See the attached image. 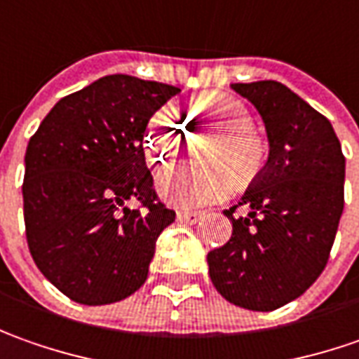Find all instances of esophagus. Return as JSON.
<instances>
[{
  "label": "esophagus",
  "mask_w": 359,
  "mask_h": 359,
  "mask_svg": "<svg viewBox=\"0 0 359 359\" xmlns=\"http://www.w3.org/2000/svg\"><path fill=\"white\" fill-rule=\"evenodd\" d=\"M201 218H203V212H192V210H179L177 212V220L187 222V224H196Z\"/></svg>",
  "instance_id": "1"
}]
</instances>
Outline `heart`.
Returning a JSON list of instances; mask_svg holds the SVG:
<instances>
[{
    "label": "heart",
    "instance_id": "obj_1",
    "mask_svg": "<svg viewBox=\"0 0 359 359\" xmlns=\"http://www.w3.org/2000/svg\"><path fill=\"white\" fill-rule=\"evenodd\" d=\"M189 127L217 135L208 142L204 158L210 167L167 168L158 175V194L179 206H201L229 196L236 184L244 189L264 172L268 141L252 127V113L241 99L208 95L189 109ZM184 141V127L168 109L156 111L144 137L147 155L158 165L168 163Z\"/></svg>",
    "mask_w": 359,
    "mask_h": 359
}]
</instances>
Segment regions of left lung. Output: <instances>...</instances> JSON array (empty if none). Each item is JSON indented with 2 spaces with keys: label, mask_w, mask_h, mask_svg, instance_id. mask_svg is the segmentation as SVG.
<instances>
[{
  "label": "left lung",
  "mask_w": 359,
  "mask_h": 359,
  "mask_svg": "<svg viewBox=\"0 0 359 359\" xmlns=\"http://www.w3.org/2000/svg\"><path fill=\"white\" fill-rule=\"evenodd\" d=\"M230 87L260 113L270 153L238 203L249 215L224 210L232 236L208 252V274L230 304L270 312L302 296L326 268L344 210L346 158L330 121L286 85Z\"/></svg>",
  "instance_id": "1"
}]
</instances>
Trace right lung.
Returning a JSON list of instances; mask_svg holds the SVG:
<instances>
[{
    "mask_svg": "<svg viewBox=\"0 0 359 359\" xmlns=\"http://www.w3.org/2000/svg\"><path fill=\"white\" fill-rule=\"evenodd\" d=\"M179 87L107 75L63 97L25 151L23 218L29 252L57 290L85 306L144 284L175 210L158 201L142 137ZM137 200L139 209L127 202Z\"/></svg>",
    "mask_w": 359,
    "mask_h": 359,
    "instance_id": "right-lung-1",
    "label": "right lung"
}]
</instances>
